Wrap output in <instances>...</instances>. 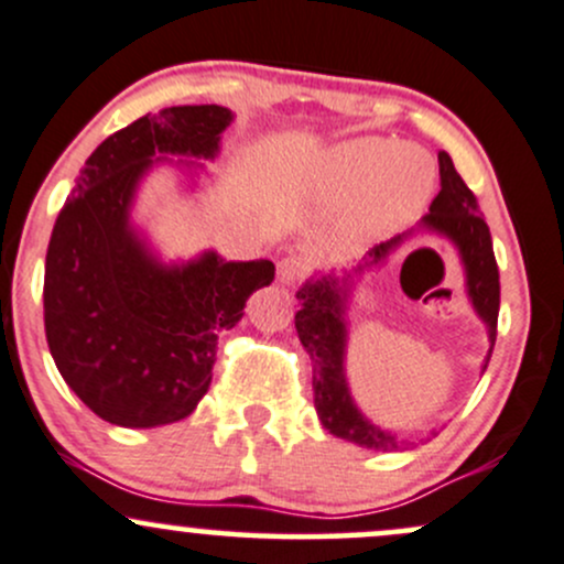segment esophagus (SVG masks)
<instances>
[{
	"mask_svg": "<svg viewBox=\"0 0 564 564\" xmlns=\"http://www.w3.org/2000/svg\"><path fill=\"white\" fill-rule=\"evenodd\" d=\"M305 272H307V262L305 259L294 257V253H289V257H283L281 262H278V281H281L283 286H292V283H297Z\"/></svg>",
	"mask_w": 564,
	"mask_h": 564,
	"instance_id": "esophagus-1",
	"label": "esophagus"
}]
</instances>
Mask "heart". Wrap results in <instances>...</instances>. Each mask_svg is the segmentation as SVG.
<instances>
[{
    "instance_id": "b5f03b06",
    "label": "heart",
    "mask_w": 564,
    "mask_h": 564,
    "mask_svg": "<svg viewBox=\"0 0 564 564\" xmlns=\"http://www.w3.org/2000/svg\"><path fill=\"white\" fill-rule=\"evenodd\" d=\"M322 192L351 199V232L378 237L422 210L432 194V167L416 148L387 138H357L324 159Z\"/></svg>"
}]
</instances>
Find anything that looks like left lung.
I'll return each mask as SVG.
<instances>
[{
  "mask_svg": "<svg viewBox=\"0 0 564 564\" xmlns=\"http://www.w3.org/2000/svg\"><path fill=\"white\" fill-rule=\"evenodd\" d=\"M437 164H441V194L432 199L430 213L419 221L416 229L376 246L372 251H367V257L357 267L340 272V275L337 272H316L302 283L297 292L300 311L294 316V327H297L302 348L313 361V402H316L318 419H322L324 430H329L335 437H343L354 446L370 448V452H397V448L408 446V437L372 424L359 411L351 397V387H348V302H351L357 281H361L365 272L387 264L391 253L416 232L446 237L459 253L467 300H470L476 316L486 324L489 351H486L481 372L489 365L491 348L497 340L500 272H497L489 227H486L476 194L465 186V181L454 170L452 156L441 151ZM430 435H437V432L430 430Z\"/></svg>",
  "mask_w": 564,
  "mask_h": 564,
  "instance_id": "8db88e82",
  "label": "left lung"
}]
</instances>
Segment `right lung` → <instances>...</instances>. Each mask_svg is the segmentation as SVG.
Listing matches in <instances>:
<instances>
[{
  "mask_svg": "<svg viewBox=\"0 0 564 564\" xmlns=\"http://www.w3.org/2000/svg\"><path fill=\"white\" fill-rule=\"evenodd\" d=\"M232 121L221 105L138 118L86 159L53 224L47 348L67 387L105 422L148 430L186 419L210 387L218 335L275 278L270 259L227 262L216 251L162 262L132 216L153 167L170 164L194 183Z\"/></svg>",
  "mask_w": 564,
  "mask_h": 564,
  "instance_id": "add662e5",
  "label": "right lung"
}]
</instances>
